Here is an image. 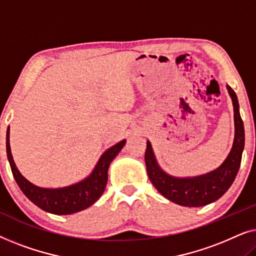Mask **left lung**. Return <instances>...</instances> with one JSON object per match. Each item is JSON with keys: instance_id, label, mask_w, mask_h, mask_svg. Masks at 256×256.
<instances>
[{"instance_id": "left-lung-1", "label": "left lung", "mask_w": 256, "mask_h": 256, "mask_svg": "<svg viewBox=\"0 0 256 256\" xmlns=\"http://www.w3.org/2000/svg\"><path fill=\"white\" fill-rule=\"evenodd\" d=\"M227 88L233 101L236 136L228 157L216 170L194 178L169 176L158 166L154 156L152 144L150 142H146L144 160L149 180L160 194L178 205L199 208L216 202L228 190L236 180L244 146V129L242 118L240 116L236 94L230 86H227Z\"/></svg>"}]
</instances>
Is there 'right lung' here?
<instances>
[{
	"mask_svg": "<svg viewBox=\"0 0 256 256\" xmlns=\"http://www.w3.org/2000/svg\"><path fill=\"white\" fill-rule=\"evenodd\" d=\"M126 141L118 142L104 152L93 172L78 184L62 188H43L24 178L14 162L9 144V128L6 130V156L14 178L24 194L44 211L54 214H72L94 204L104 194L108 180V166L124 148Z\"/></svg>",
	"mask_w": 256,
	"mask_h": 256,
	"instance_id": "right-lung-1",
	"label": "right lung"
}]
</instances>
